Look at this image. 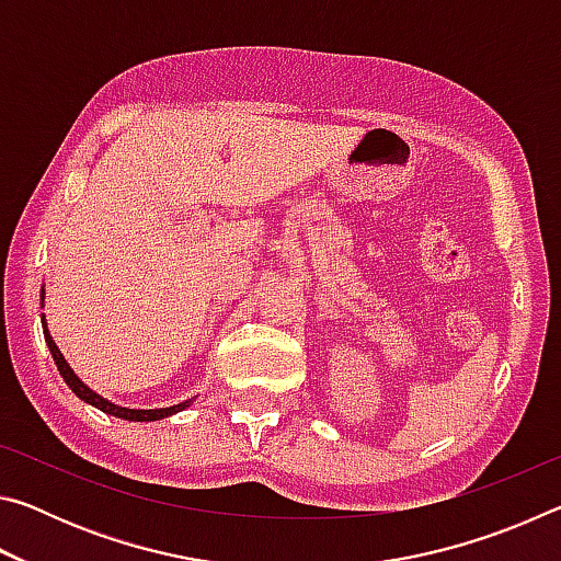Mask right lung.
I'll use <instances>...</instances> for the list:
<instances>
[{
    "instance_id": "1",
    "label": "right lung",
    "mask_w": 561,
    "mask_h": 561,
    "mask_svg": "<svg viewBox=\"0 0 561 561\" xmlns=\"http://www.w3.org/2000/svg\"><path fill=\"white\" fill-rule=\"evenodd\" d=\"M44 339H46V346H49L51 356H54V364H56V368H59V374H61V378L66 381V386H69L71 391L81 398V401L96 405L99 411H103V413L123 417V421H160V417L183 411V408L190 403V401H185V403H178V405H170V408H153V411H136V408H121V405H116V403H108L106 398H101L99 393H93L91 388H89L87 383H83L81 378L71 371V366L66 364V358H64V354L59 351V346H56L54 339L49 336V329H46V321H44Z\"/></svg>"
}]
</instances>
